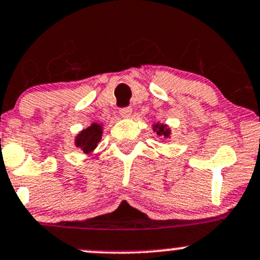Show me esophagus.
<instances>
[{
	"label": "esophagus",
	"mask_w": 260,
	"mask_h": 260,
	"mask_svg": "<svg viewBox=\"0 0 260 260\" xmlns=\"http://www.w3.org/2000/svg\"><path fill=\"white\" fill-rule=\"evenodd\" d=\"M131 113H132V108L131 107H125V108H120L119 111V114L122 115L123 118H128L131 115Z\"/></svg>",
	"instance_id": "obj_1"
}]
</instances>
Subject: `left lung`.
I'll list each match as a JSON object with an SVG mask.
<instances>
[{"label": "left lung", "mask_w": 260, "mask_h": 260, "mask_svg": "<svg viewBox=\"0 0 260 260\" xmlns=\"http://www.w3.org/2000/svg\"><path fill=\"white\" fill-rule=\"evenodd\" d=\"M153 131L158 136H164L165 138H169L170 135H171V129L166 124H162V123H156L153 125Z\"/></svg>", "instance_id": "left-lung-1"}]
</instances>
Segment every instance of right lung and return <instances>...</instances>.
<instances>
[{"mask_svg": "<svg viewBox=\"0 0 260 260\" xmlns=\"http://www.w3.org/2000/svg\"><path fill=\"white\" fill-rule=\"evenodd\" d=\"M102 135H103L102 124L91 123L86 129L81 131L79 135L75 137V146L79 147L84 153H90L101 142Z\"/></svg>", "mask_w": 260, "mask_h": 260, "instance_id": "obj_1", "label": "right lung"}]
</instances>
